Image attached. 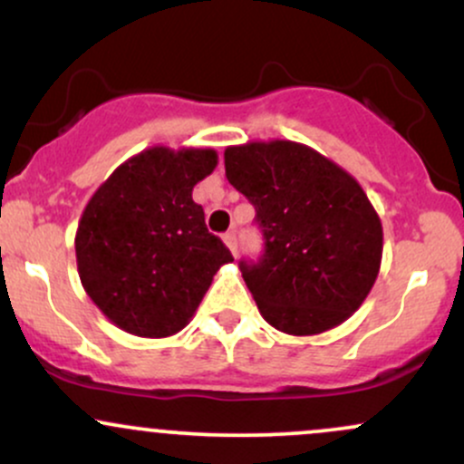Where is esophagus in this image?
Segmentation results:
<instances>
[{"instance_id":"1","label":"esophagus","mask_w":464,"mask_h":464,"mask_svg":"<svg viewBox=\"0 0 464 464\" xmlns=\"http://www.w3.org/2000/svg\"><path fill=\"white\" fill-rule=\"evenodd\" d=\"M222 239H225V244L228 246V250H231L233 255H237V236H236V231H227L225 236H222Z\"/></svg>"}]
</instances>
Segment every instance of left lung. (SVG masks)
Returning <instances> with one entry per match:
<instances>
[{
  "mask_svg": "<svg viewBox=\"0 0 464 464\" xmlns=\"http://www.w3.org/2000/svg\"><path fill=\"white\" fill-rule=\"evenodd\" d=\"M228 183L257 211L264 255L239 262L266 323L316 335L344 323L369 296L384 231L360 183L296 141H248L225 150Z\"/></svg>",
  "mask_w": 464,
  "mask_h": 464,
  "instance_id": "obj_1",
  "label": "left lung"
}]
</instances>
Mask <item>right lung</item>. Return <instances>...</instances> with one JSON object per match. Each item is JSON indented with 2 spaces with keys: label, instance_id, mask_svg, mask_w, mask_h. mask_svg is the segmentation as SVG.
Instances as JSON below:
<instances>
[{
  "label": "right lung",
  "instance_id": "right-lung-1",
  "mask_svg": "<svg viewBox=\"0 0 464 464\" xmlns=\"http://www.w3.org/2000/svg\"><path fill=\"white\" fill-rule=\"evenodd\" d=\"M216 165L214 148L152 146L121 163L84 207L76 231L80 281L124 332L179 334L220 266L233 262L191 198Z\"/></svg>",
  "mask_w": 464,
  "mask_h": 464
}]
</instances>
